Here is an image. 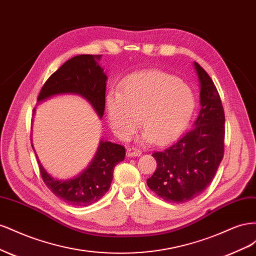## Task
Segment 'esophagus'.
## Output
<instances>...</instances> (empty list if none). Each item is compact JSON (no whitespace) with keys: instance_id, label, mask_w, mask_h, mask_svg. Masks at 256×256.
<instances>
[{"instance_id":"34e87169","label":"esophagus","mask_w":256,"mask_h":256,"mask_svg":"<svg viewBox=\"0 0 256 256\" xmlns=\"http://www.w3.org/2000/svg\"><path fill=\"white\" fill-rule=\"evenodd\" d=\"M142 154V152L136 150V148H128L127 150V157L132 158V157H138Z\"/></svg>"}]
</instances>
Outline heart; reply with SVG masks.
I'll use <instances>...</instances> for the list:
<instances>
[{"mask_svg": "<svg viewBox=\"0 0 256 256\" xmlns=\"http://www.w3.org/2000/svg\"><path fill=\"white\" fill-rule=\"evenodd\" d=\"M196 100L187 85L162 72H146L129 76L120 92L110 90L106 110L110 127L126 140L138 127L145 131L141 142H172L182 134L194 111Z\"/></svg>", "mask_w": 256, "mask_h": 256, "instance_id": "heart-1", "label": "heart"}]
</instances>
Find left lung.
Here are the masks:
<instances>
[{"label":"left lung","mask_w":256,"mask_h":256,"mask_svg":"<svg viewBox=\"0 0 256 256\" xmlns=\"http://www.w3.org/2000/svg\"><path fill=\"white\" fill-rule=\"evenodd\" d=\"M200 111L192 129L164 152L152 154L157 168L147 186L166 202L196 198L214 180L224 154V111L210 76L196 62Z\"/></svg>","instance_id":"obj_1"}]
</instances>
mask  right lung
<instances>
[{"mask_svg": "<svg viewBox=\"0 0 256 256\" xmlns=\"http://www.w3.org/2000/svg\"><path fill=\"white\" fill-rule=\"evenodd\" d=\"M102 56L82 54L68 60L42 86L38 104L54 96L76 95L84 98L102 120L106 106L108 76L99 65ZM35 109L33 110V115ZM35 152L34 146L32 144ZM125 147L102 138L90 164L76 176L66 180L53 177L46 171L36 154L46 186L68 205L88 206L109 190L115 166L125 158ZM36 154V152H35Z\"/></svg>", "mask_w": 256, "mask_h": 256, "instance_id": "right-lung-1", "label": "right lung"}]
</instances>
